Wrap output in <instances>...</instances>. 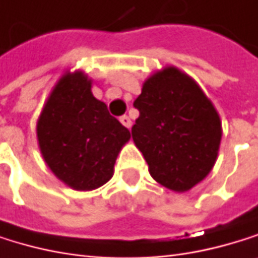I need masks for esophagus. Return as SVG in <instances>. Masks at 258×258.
Listing matches in <instances>:
<instances>
[{"label": "esophagus", "mask_w": 258, "mask_h": 258, "mask_svg": "<svg viewBox=\"0 0 258 258\" xmlns=\"http://www.w3.org/2000/svg\"><path fill=\"white\" fill-rule=\"evenodd\" d=\"M120 122H122V125H123V126H126V128H132V119L128 117L126 114L120 116Z\"/></svg>", "instance_id": "esophagus-1"}]
</instances>
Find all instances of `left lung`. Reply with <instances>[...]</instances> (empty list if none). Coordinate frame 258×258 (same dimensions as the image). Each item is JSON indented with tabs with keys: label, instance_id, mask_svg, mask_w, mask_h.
Instances as JSON below:
<instances>
[{
	"label": "left lung",
	"instance_id": "left-lung-1",
	"mask_svg": "<svg viewBox=\"0 0 258 258\" xmlns=\"http://www.w3.org/2000/svg\"><path fill=\"white\" fill-rule=\"evenodd\" d=\"M132 128L150 174L173 191H188L214 167L222 125L200 87L174 67L148 78L135 101Z\"/></svg>",
	"mask_w": 258,
	"mask_h": 258
}]
</instances>
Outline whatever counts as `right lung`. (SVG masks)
<instances>
[{"label": "right lung", "instance_id": "1", "mask_svg": "<svg viewBox=\"0 0 258 258\" xmlns=\"http://www.w3.org/2000/svg\"><path fill=\"white\" fill-rule=\"evenodd\" d=\"M84 73L61 78L39 116L38 141L44 160L58 179L75 189L99 188L113 176V167L130 132L107 105L91 95Z\"/></svg>", "mask_w": 258, "mask_h": 258}]
</instances>
